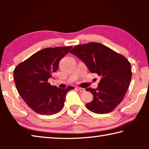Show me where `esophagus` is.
Returning <instances> with one entry per match:
<instances>
[{
  "instance_id": "1",
  "label": "esophagus",
  "mask_w": 149,
  "mask_h": 149,
  "mask_svg": "<svg viewBox=\"0 0 149 149\" xmlns=\"http://www.w3.org/2000/svg\"><path fill=\"white\" fill-rule=\"evenodd\" d=\"M77 89L80 92H84L85 91V89L84 88H81V87H77Z\"/></svg>"
}]
</instances>
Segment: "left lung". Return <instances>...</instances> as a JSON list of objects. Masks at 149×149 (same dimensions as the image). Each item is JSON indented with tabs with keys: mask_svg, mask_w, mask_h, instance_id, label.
Instances as JSON below:
<instances>
[{
	"mask_svg": "<svg viewBox=\"0 0 149 149\" xmlns=\"http://www.w3.org/2000/svg\"><path fill=\"white\" fill-rule=\"evenodd\" d=\"M70 52L79 58L92 73L101 77L97 89H85L93 95L92 101L86 104L87 109L100 114L114 110L130 86V62L123 55L95 42L77 45Z\"/></svg>",
	"mask_w": 149,
	"mask_h": 149,
	"instance_id": "left-lung-1",
	"label": "left lung"
}]
</instances>
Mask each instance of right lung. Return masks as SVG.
<instances>
[{
    "mask_svg": "<svg viewBox=\"0 0 149 149\" xmlns=\"http://www.w3.org/2000/svg\"><path fill=\"white\" fill-rule=\"evenodd\" d=\"M72 47L45 48L20 63L14 70L15 85L27 105L37 114L52 115L64 107L65 95L74 87L60 89L48 79L59 68V62Z\"/></svg>",
    "mask_w": 149,
    "mask_h": 149,
    "instance_id": "right-lung-1",
    "label": "right lung"
}]
</instances>
